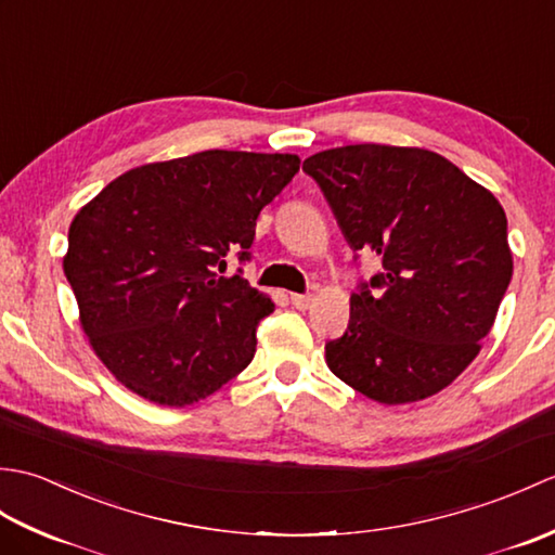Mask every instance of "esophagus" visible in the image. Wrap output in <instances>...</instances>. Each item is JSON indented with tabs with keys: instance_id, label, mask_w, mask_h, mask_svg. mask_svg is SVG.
<instances>
[{
	"instance_id": "34e87169",
	"label": "esophagus",
	"mask_w": 555,
	"mask_h": 555,
	"mask_svg": "<svg viewBox=\"0 0 555 555\" xmlns=\"http://www.w3.org/2000/svg\"><path fill=\"white\" fill-rule=\"evenodd\" d=\"M312 300H314V298L310 296V293H293V296H291V302L296 305L298 310H308L310 305H312Z\"/></svg>"
}]
</instances>
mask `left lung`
I'll use <instances>...</instances> for the list:
<instances>
[{
	"label": "left lung",
	"instance_id": "left-lung-1",
	"mask_svg": "<svg viewBox=\"0 0 555 555\" xmlns=\"http://www.w3.org/2000/svg\"><path fill=\"white\" fill-rule=\"evenodd\" d=\"M356 253L382 271L326 344L340 382L384 405L439 393L477 358L513 276L508 219L487 188L420 147L346 145L302 162Z\"/></svg>",
	"mask_w": 555,
	"mask_h": 555
}]
</instances>
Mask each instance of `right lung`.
<instances>
[{"label": "right lung", "mask_w": 555, "mask_h": 555, "mask_svg": "<svg viewBox=\"0 0 555 555\" xmlns=\"http://www.w3.org/2000/svg\"><path fill=\"white\" fill-rule=\"evenodd\" d=\"M296 155L207 150L114 179L68 229L64 274L107 370L159 405H191L250 364L274 312L227 255L250 259L257 217Z\"/></svg>", "instance_id": "right-lung-1"}]
</instances>
